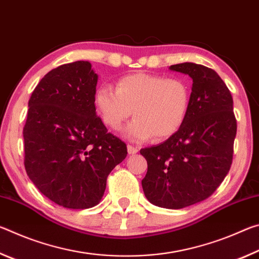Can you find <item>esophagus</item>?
I'll return each instance as SVG.
<instances>
[{"label":"esophagus","instance_id":"obj_1","mask_svg":"<svg viewBox=\"0 0 259 259\" xmlns=\"http://www.w3.org/2000/svg\"><path fill=\"white\" fill-rule=\"evenodd\" d=\"M138 151H139L138 147L133 146V145H130V144H128V153H129V154H136V153H137Z\"/></svg>","mask_w":259,"mask_h":259}]
</instances>
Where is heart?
I'll use <instances>...</instances> for the list:
<instances>
[{"mask_svg": "<svg viewBox=\"0 0 259 259\" xmlns=\"http://www.w3.org/2000/svg\"><path fill=\"white\" fill-rule=\"evenodd\" d=\"M190 104V88L181 77H163L135 73L121 77L115 90L99 87L95 105L104 124L121 129L133 112L135 119L126 125L124 136L133 142L171 137L185 120Z\"/></svg>", "mask_w": 259, "mask_h": 259, "instance_id": "heart-1", "label": "heart"}]
</instances>
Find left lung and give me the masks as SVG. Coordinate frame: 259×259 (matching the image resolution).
I'll list each match as a JSON object with an SVG mask.
<instances>
[{"mask_svg": "<svg viewBox=\"0 0 259 259\" xmlns=\"http://www.w3.org/2000/svg\"><path fill=\"white\" fill-rule=\"evenodd\" d=\"M170 69L192 77L190 104L176 134L140 150L147 161L142 185L153 204L182 209L209 198L229 174L236 119L229 88L213 69L193 63Z\"/></svg>", "mask_w": 259, "mask_h": 259, "instance_id": "left-lung-1", "label": "left lung"}]
</instances>
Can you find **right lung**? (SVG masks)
<instances>
[{"instance_id": "right-lung-1", "label": "right lung", "mask_w": 259, "mask_h": 259, "mask_svg": "<svg viewBox=\"0 0 259 259\" xmlns=\"http://www.w3.org/2000/svg\"><path fill=\"white\" fill-rule=\"evenodd\" d=\"M98 75L89 61L54 68L28 102L23 130L25 169L52 202L88 209L102 200L109 172L128 151L96 114Z\"/></svg>"}]
</instances>
